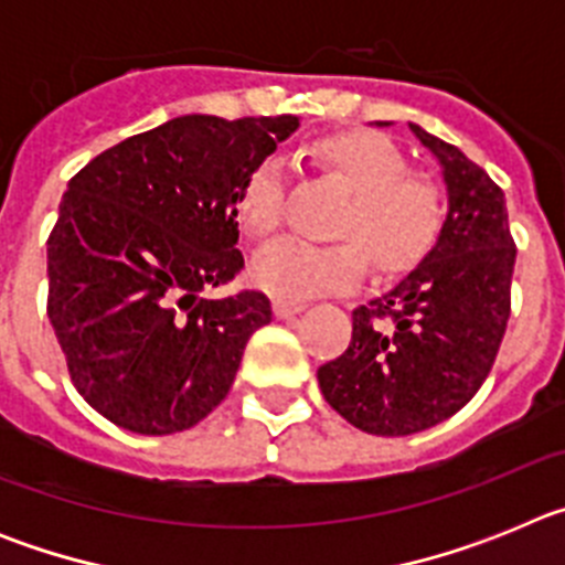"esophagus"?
Instances as JSON below:
<instances>
[{
    "label": "esophagus",
    "mask_w": 565,
    "mask_h": 565,
    "mask_svg": "<svg viewBox=\"0 0 565 565\" xmlns=\"http://www.w3.org/2000/svg\"><path fill=\"white\" fill-rule=\"evenodd\" d=\"M302 302H288V299H274V313H277L279 319H291L297 317L299 311H302Z\"/></svg>",
    "instance_id": "esophagus-1"
}]
</instances>
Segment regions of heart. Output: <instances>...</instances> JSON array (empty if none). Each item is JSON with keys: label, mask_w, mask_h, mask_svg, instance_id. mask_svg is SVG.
<instances>
[{"label": "heart", "mask_w": 565, "mask_h": 565, "mask_svg": "<svg viewBox=\"0 0 565 565\" xmlns=\"http://www.w3.org/2000/svg\"><path fill=\"white\" fill-rule=\"evenodd\" d=\"M322 167L348 183L353 201L337 223L339 243L286 237L254 257V286L279 299H308L359 286L367 258L379 274L411 271L436 248L447 206L436 183L413 178L411 163L382 135H333L317 147ZM286 161L271 154L246 178L237 198L243 226L271 237L286 214Z\"/></svg>", "instance_id": "1"}]
</instances>
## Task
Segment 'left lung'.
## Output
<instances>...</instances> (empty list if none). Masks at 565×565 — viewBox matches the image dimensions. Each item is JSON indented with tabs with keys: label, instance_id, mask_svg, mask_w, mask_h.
Segmentation results:
<instances>
[{
	"label": "left lung",
	"instance_id": "8db88e82",
	"mask_svg": "<svg viewBox=\"0 0 565 565\" xmlns=\"http://www.w3.org/2000/svg\"><path fill=\"white\" fill-rule=\"evenodd\" d=\"M411 129L441 163V237L396 288L353 311L348 351L317 371L326 402L371 436L456 416L492 371L512 311L518 248L501 186L458 147Z\"/></svg>",
	"mask_w": 565,
	"mask_h": 565
}]
</instances>
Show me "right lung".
Returning <instances> with one entry per match:
<instances>
[{"label":"right lung","mask_w":565,"mask_h":565,"mask_svg":"<svg viewBox=\"0 0 565 565\" xmlns=\"http://www.w3.org/2000/svg\"><path fill=\"white\" fill-rule=\"evenodd\" d=\"M297 115H181L67 183L47 237V317L76 391L124 430L194 427L271 322L263 291L209 299L243 268L237 198Z\"/></svg>","instance_id":"1"}]
</instances>
